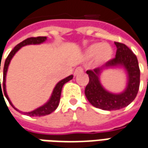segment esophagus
I'll list each match as a JSON object with an SVG mask.
<instances>
[{"label":"esophagus","mask_w":148,"mask_h":148,"mask_svg":"<svg viewBox=\"0 0 148 148\" xmlns=\"http://www.w3.org/2000/svg\"><path fill=\"white\" fill-rule=\"evenodd\" d=\"M83 72V69H82V67H78V68H76L75 70H74V76H76V75H78V74H81Z\"/></svg>","instance_id":"1"}]
</instances>
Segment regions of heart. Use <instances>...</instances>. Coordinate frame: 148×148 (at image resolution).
Returning <instances> with one entry per match:
<instances>
[{
  "label": "heart",
  "mask_w": 148,
  "mask_h": 148,
  "mask_svg": "<svg viewBox=\"0 0 148 148\" xmlns=\"http://www.w3.org/2000/svg\"><path fill=\"white\" fill-rule=\"evenodd\" d=\"M113 56L112 46L107 43H95L90 45L85 51V57L91 59L95 57L96 64H103L109 61Z\"/></svg>",
  "instance_id": "1"
}]
</instances>
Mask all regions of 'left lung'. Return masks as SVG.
I'll list each match as a JSON object with an SVG mask.
<instances>
[{
  "mask_svg": "<svg viewBox=\"0 0 148 148\" xmlns=\"http://www.w3.org/2000/svg\"><path fill=\"white\" fill-rule=\"evenodd\" d=\"M116 46V57L103 66L87 70L89 82L85 88L87 100L95 108L103 110H118L129 105L135 99L139 88L140 70L136 56L124 44L115 42ZM121 67L127 73V87L120 93L107 91L100 82V75L104 70Z\"/></svg>",
  "mask_w": 148,
  "mask_h": 148,
  "instance_id": "1",
  "label": "left lung"
}]
</instances>
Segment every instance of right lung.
<instances>
[{"label": "right lung", "instance_id": "1", "mask_svg": "<svg viewBox=\"0 0 148 148\" xmlns=\"http://www.w3.org/2000/svg\"><path fill=\"white\" fill-rule=\"evenodd\" d=\"M47 40V37L46 36H39V37H31V38H28L27 40H23V42H21L20 44L18 45H16L14 49L11 51L9 56L7 57L6 60L5 61V65H4V70H3V87L1 88V79H0V92L2 93V91H4V95H5L6 99H8L9 103H10V105L14 108L15 110L19 111L18 108H16L13 105V103L10 101V99L9 98V96L7 95L6 92V86H5V80H6V74L7 70H8V67L10 66V63L11 60L13 57L15 55V53L18 51L19 49H21L22 47L26 46V45H40L42 43L45 42ZM0 70H1V64H0ZM73 75H70L68 77H66V78L61 80L60 82H58L57 83V85L55 86L54 89H53V93L52 95L50 96L49 99L45 103L43 104L42 106H40L39 108H36L35 110H33L32 112H23L24 114L30 116H45V115H49L50 113H52L53 111L56 110V108L58 107L59 103H60V98H61V90H62V87L63 85L66 83L67 82H69L70 80H71L73 78ZM3 95V93H2Z\"/></svg>", "mask_w": 148, "mask_h": 148}]
</instances>
